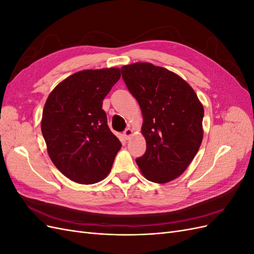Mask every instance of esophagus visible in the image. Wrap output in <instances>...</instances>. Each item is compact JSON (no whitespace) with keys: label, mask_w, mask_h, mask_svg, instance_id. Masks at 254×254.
<instances>
[{"label":"esophagus","mask_w":254,"mask_h":254,"mask_svg":"<svg viewBox=\"0 0 254 254\" xmlns=\"http://www.w3.org/2000/svg\"><path fill=\"white\" fill-rule=\"evenodd\" d=\"M123 134H124L126 140H129L130 137H131V135L133 134V131L130 128H127V129H125V131H124V133H123Z\"/></svg>","instance_id":"1"}]
</instances>
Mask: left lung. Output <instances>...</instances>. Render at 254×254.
<instances>
[{
	"instance_id": "8db88e82",
	"label": "left lung",
	"mask_w": 254,
	"mask_h": 254,
	"mask_svg": "<svg viewBox=\"0 0 254 254\" xmlns=\"http://www.w3.org/2000/svg\"><path fill=\"white\" fill-rule=\"evenodd\" d=\"M121 70L143 115L146 151L135 160L137 166L151 182L178 178L202 142V104L186 80L165 67L136 63Z\"/></svg>"
}]
</instances>
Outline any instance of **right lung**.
I'll use <instances>...</instances> for the list:
<instances>
[{"label": "right lung", "instance_id": "1", "mask_svg": "<svg viewBox=\"0 0 254 254\" xmlns=\"http://www.w3.org/2000/svg\"><path fill=\"white\" fill-rule=\"evenodd\" d=\"M120 77L119 67L83 70L58 83L45 102L41 131L48 153L74 182L105 179L122 147L103 110V99Z\"/></svg>", "mask_w": 254, "mask_h": 254}]
</instances>
